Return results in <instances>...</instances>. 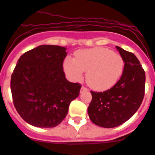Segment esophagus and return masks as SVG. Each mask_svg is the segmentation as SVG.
I'll list each match as a JSON object with an SVG mask.
<instances>
[{
	"mask_svg": "<svg viewBox=\"0 0 155 155\" xmlns=\"http://www.w3.org/2000/svg\"><path fill=\"white\" fill-rule=\"evenodd\" d=\"M87 91V89L86 88V87H81V89H80V93H83V92H84V91Z\"/></svg>",
	"mask_w": 155,
	"mask_h": 155,
	"instance_id": "obj_1",
	"label": "esophagus"
}]
</instances>
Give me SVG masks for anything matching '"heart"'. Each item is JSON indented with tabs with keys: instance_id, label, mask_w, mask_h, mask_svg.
<instances>
[{
	"instance_id": "b5f03b06",
	"label": "heart",
	"mask_w": 155,
	"mask_h": 155,
	"mask_svg": "<svg viewBox=\"0 0 155 155\" xmlns=\"http://www.w3.org/2000/svg\"><path fill=\"white\" fill-rule=\"evenodd\" d=\"M124 68V61L119 54L106 48H92L77 51L75 57H67L64 69L69 80L80 82L84 71L92 88L104 91L112 87L119 80Z\"/></svg>"
}]
</instances>
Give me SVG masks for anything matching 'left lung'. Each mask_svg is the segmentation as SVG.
<instances>
[{"mask_svg": "<svg viewBox=\"0 0 155 155\" xmlns=\"http://www.w3.org/2000/svg\"><path fill=\"white\" fill-rule=\"evenodd\" d=\"M124 61L121 78L104 92L91 91L92 99L87 108L89 118L95 125L116 127L130 119L140 107L145 91V71L134 54L116 46Z\"/></svg>", "mask_w": 155, "mask_h": 155, "instance_id": "left-lung-1", "label": "left lung"}]
</instances>
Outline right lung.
<instances>
[{
	"instance_id": "1",
	"label": "right lung",
	"mask_w": 155,
	"mask_h": 155,
	"mask_svg": "<svg viewBox=\"0 0 155 155\" xmlns=\"http://www.w3.org/2000/svg\"><path fill=\"white\" fill-rule=\"evenodd\" d=\"M67 48L40 45L17 61L11 77L13 104L21 117L36 127H54L64 119L81 85L65 78Z\"/></svg>"
}]
</instances>
